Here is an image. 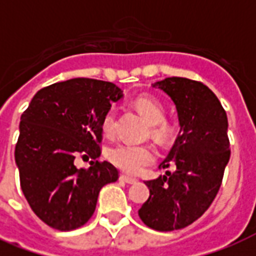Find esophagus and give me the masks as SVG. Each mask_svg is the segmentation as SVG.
<instances>
[{"label":"esophagus","instance_id":"1","mask_svg":"<svg viewBox=\"0 0 256 256\" xmlns=\"http://www.w3.org/2000/svg\"><path fill=\"white\" fill-rule=\"evenodd\" d=\"M120 180H122V182L128 183V184H134V183L138 182V180H136V178H132V176H128V175H124V174L120 175Z\"/></svg>","mask_w":256,"mask_h":256}]
</instances>
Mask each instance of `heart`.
I'll use <instances>...</instances> for the list:
<instances>
[{
  "label": "heart",
  "instance_id": "heart-1",
  "mask_svg": "<svg viewBox=\"0 0 256 256\" xmlns=\"http://www.w3.org/2000/svg\"><path fill=\"white\" fill-rule=\"evenodd\" d=\"M134 106L152 124V132L158 140H168L174 136L175 126L164 118V106L154 96H140ZM116 108L114 106L104 112L102 118V130L106 136H112L116 132ZM108 158L112 164L124 172L132 175L140 174L156 160V148L150 144H118L108 148Z\"/></svg>",
  "mask_w": 256,
  "mask_h": 256
}]
</instances>
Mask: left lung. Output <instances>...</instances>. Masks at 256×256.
Here are the masks:
<instances>
[{
	"mask_svg": "<svg viewBox=\"0 0 256 256\" xmlns=\"http://www.w3.org/2000/svg\"><path fill=\"white\" fill-rule=\"evenodd\" d=\"M152 86L175 104L180 132L160 164H174V171L144 182L150 196L138 214L152 230H179L200 218L218 194L231 154L228 122L216 96L202 82L171 77Z\"/></svg>",
	"mask_w": 256,
	"mask_h": 256,
	"instance_id": "left-lung-1",
	"label": "left lung"
}]
</instances>
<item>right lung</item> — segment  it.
Wrapping results in <instances>:
<instances>
[{"mask_svg":"<svg viewBox=\"0 0 256 256\" xmlns=\"http://www.w3.org/2000/svg\"><path fill=\"white\" fill-rule=\"evenodd\" d=\"M124 96L112 82L73 78L41 88L20 122L14 158L34 214L60 231L76 230L94 214L100 188L118 179L110 162L78 168V156L98 158L102 118Z\"/></svg>","mask_w":256,"mask_h":256,"instance_id":"1","label":"right lung"}]
</instances>
